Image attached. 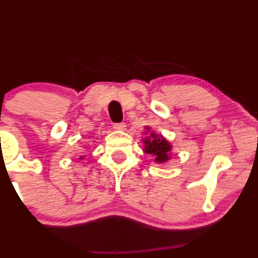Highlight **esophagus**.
Here are the masks:
<instances>
[{"label":"esophagus","mask_w":258,"mask_h":258,"mask_svg":"<svg viewBox=\"0 0 258 258\" xmlns=\"http://www.w3.org/2000/svg\"><path fill=\"white\" fill-rule=\"evenodd\" d=\"M114 130H116V131H125L126 125L125 123H115Z\"/></svg>","instance_id":"34e87169"}]
</instances>
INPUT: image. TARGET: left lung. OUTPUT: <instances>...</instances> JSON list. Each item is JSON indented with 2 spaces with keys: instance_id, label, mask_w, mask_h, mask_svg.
Returning <instances> with one entry per match:
<instances>
[{
  "instance_id": "obj_1",
  "label": "left lung",
  "mask_w": 258,
  "mask_h": 258,
  "mask_svg": "<svg viewBox=\"0 0 258 258\" xmlns=\"http://www.w3.org/2000/svg\"><path fill=\"white\" fill-rule=\"evenodd\" d=\"M146 137L142 139L144 144V152L154 156V162L156 164H166L172 159V144L162 135H158L152 131L149 126L144 127Z\"/></svg>"
}]
</instances>
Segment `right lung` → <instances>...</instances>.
Wrapping results in <instances>:
<instances>
[{"label":"right lung","mask_w":258,"mask_h":258,"mask_svg":"<svg viewBox=\"0 0 258 258\" xmlns=\"http://www.w3.org/2000/svg\"><path fill=\"white\" fill-rule=\"evenodd\" d=\"M80 160H82V159H85V156L84 155H80V158H79Z\"/></svg>","instance_id":"1"}]
</instances>
